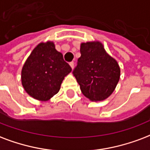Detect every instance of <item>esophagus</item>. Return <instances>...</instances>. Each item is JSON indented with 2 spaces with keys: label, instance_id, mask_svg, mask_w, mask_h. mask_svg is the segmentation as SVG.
I'll return each mask as SVG.
<instances>
[{
  "label": "esophagus",
  "instance_id": "1",
  "mask_svg": "<svg viewBox=\"0 0 150 150\" xmlns=\"http://www.w3.org/2000/svg\"><path fill=\"white\" fill-rule=\"evenodd\" d=\"M70 66H71V67L72 68V69H74V67H75V64H74V62H71Z\"/></svg>",
  "mask_w": 150,
  "mask_h": 150
}]
</instances>
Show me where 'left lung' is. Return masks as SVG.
<instances>
[{"label": "left lung", "instance_id": "1", "mask_svg": "<svg viewBox=\"0 0 150 150\" xmlns=\"http://www.w3.org/2000/svg\"><path fill=\"white\" fill-rule=\"evenodd\" d=\"M81 57L73 71L80 90L92 101H101L113 93L120 77V67L99 41L80 44Z\"/></svg>", "mask_w": 150, "mask_h": 150}]
</instances>
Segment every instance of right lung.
<instances>
[{"mask_svg":"<svg viewBox=\"0 0 150 150\" xmlns=\"http://www.w3.org/2000/svg\"><path fill=\"white\" fill-rule=\"evenodd\" d=\"M71 71L54 42H42L32 50L22 67V86L31 98L47 101L59 92L63 80Z\"/></svg>","mask_w":150,"mask_h":150,"instance_id":"add662e5","label":"right lung"}]
</instances>
